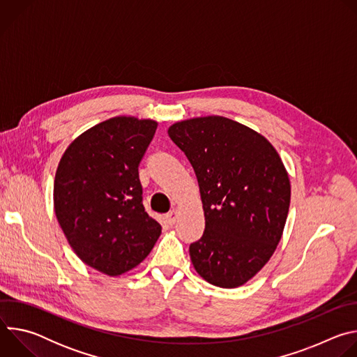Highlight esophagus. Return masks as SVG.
I'll return each mask as SVG.
<instances>
[{"label": "esophagus", "instance_id": "1", "mask_svg": "<svg viewBox=\"0 0 357 357\" xmlns=\"http://www.w3.org/2000/svg\"><path fill=\"white\" fill-rule=\"evenodd\" d=\"M165 219H167V222H168L171 226H172V225H175V222H176V219H178V211H176V209L171 211L169 213H167Z\"/></svg>", "mask_w": 357, "mask_h": 357}]
</instances>
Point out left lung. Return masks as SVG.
<instances>
[{
  "mask_svg": "<svg viewBox=\"0 0 357 357\" xmlns=\"http://www.w3.org/2000/svg\"><path fill=\"white\" fill-rule=\"evenodd\" d=\"M200 189L205 231L189 247L196 273L220 288H237L274 254L288 216L291 183L271 142L222 116L168 128Z\"/></svg>",
  "mask_w": 357,
  "mask_h": 357,
  "instance_id": "left-lung-1",
  "label": "left lung"
}]
</instances>
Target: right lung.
Here are the masks:
<instances>
[{
	"mask_svg": "<svg viewBox=\"0 0 357 357\" xmlns=\"http://www.w3.org/2000/svg\"><path fill=\"white\" fill-rule=\"evenodd\" d=\"M158 123L119 116L89 128L63 152L54 183L56 219L76 256L110 277L151 252L161 225L142 205L138 165Z\"/></svg>",
	"mask_w": 357,
	"mask_h": 357,
	"instance_id": "add662e5",
	"label": "right lung"
}]
</instances>
